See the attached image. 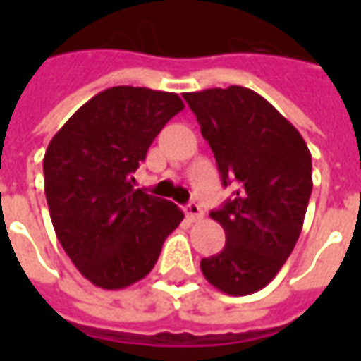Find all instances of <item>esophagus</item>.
<instances>
[{
  "label": "esophagus",
  "mask_w": 361,
  "mask_h": 361,
  "mask_svg": "<svg viewBox=\"0 0 361 361\" xmlns=\"http://www.w3.org/2000/svg\"><path fill=\"white\" fill-rule=\"evenodd\" d=\"M185 216H188L191 222H197V220H201L204 216L203 209L199 207V203H195V201H191V203L185 207Z\"/></svg>",
  "instance_id": "1"
}]
</instances>
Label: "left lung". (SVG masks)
Returning a JSON list of instances; mask_svg holds the SVG:
<instances>
[{
	"label": "left lung",
	"instance_id": "8db88e82",
	"mask_svg": "<svg viewBox=\"0 0 361 361\" xmlns=\"http://www.w3.org/2000/svg\"><path fill=\"white\" fill-rule=\"evenodd\" d=\"M211 145L222 183L234 197L211 216L226 245L201 261L204 279L228 295L265 288L302 232L310 203L311 152L300 131L261 94L245 87L185 92Z\"/></svg>",
	"mask_w": 361,
	"mask_h": 361
}]
</instances>
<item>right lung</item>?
<instances>
[{
    "label": "right lung",
    "mask_w": 361,
    "mask_h": 361,
    "mask_svg": "<svg viewBox=\"0 0 361 361\" xmlns=\"http://www.w3.org/2000/svg\"><path fill=\"white\" fill-rule=\"evenodd\" d=\"M181 110L173 92L111 87L82 104L46 149L51 224L94 286L121 290L145 279L183 220L178 204L133 188L154 137Z\"/></svg>",
    "instance_id": "add662e5"
}]
</instances>
